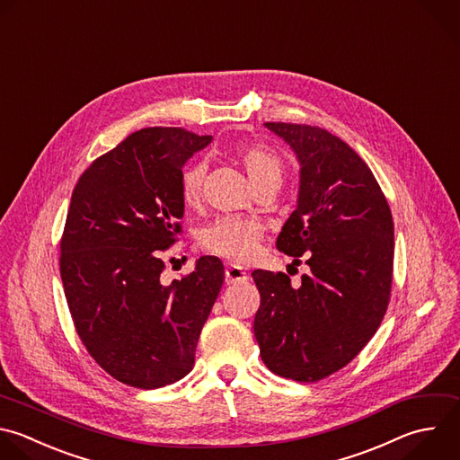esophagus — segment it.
<instances>
[{"mask_svg":"<svg viewBox=\"0 0 460 460\" xmlns=\"http://www.w3.org/2000/svg\"><path fill=\"white\" fill-rule=\"evenodd\" d=\"M248 279V273L239 266H226L225 270V280L226 284H239Z\"/></svg>","mask_w":460,"mask_h":460,"instance_id":"34e87169","label":"esophagus"}]
</instances>
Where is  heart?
<instances>
[{
	"label": "heart",
	"mask_w": 460,
	"mask_h": 460,
	"mask_svg": "<svg viewBox=\"0 0 460 460\" xmlns=\"http://www.w3.org/2000/svg\"><path fill=\"white\" fill-rule=\"evenodd\" d=\"M239 158L253 181L259 185L268 178L282 176L280 160L268 149L259 146H248L239 151ZM207 174L205 162L190 164L180 178V192L181 199L189 207H196L203 194V183ZM262 235V228L259 223L243 217H221L208 225L201 232V246L223 259H228L237 264L250 262L257 250Z\"/></svg>",
	"instance_id": "1"
}]
</instances>
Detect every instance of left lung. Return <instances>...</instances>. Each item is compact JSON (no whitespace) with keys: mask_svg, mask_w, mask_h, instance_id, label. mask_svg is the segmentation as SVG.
Here are the masks:
<instances>
[{"mask_svg":"<svg viewBox=\"0 0 460 460\" xmlns=\"http://www.w3.org/2000/svg\"><path fill=\"white\" fill-rule=\"evenodd\" d=\"M300 165L296 208L277 237L305 255L298 288L279 271L252 273L261 293L253 332L264 365L295 381L345 367L377 331L390 296L394 223L367 164L338 137L300 124L266 122Z\"/></svg>","mask_w":460,"mask_h":460,"instance_id":"8db88e82","label":"left lung"}]
</instances>
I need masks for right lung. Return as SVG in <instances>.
Wrapping results in <instances>:
<instances>
[{
	"label": "right lung",
	"mask_w": 460,
	"mask_h": 460,
	"mask_svg": "<svg viewBox=\"0 0 460 460\" xmlns=\"http://www.w3.org/2000/svg\"><path fill=\"white\" fill-rule=\"evenodd\" d=\"M212 137L146 128L79 178L61 239V279L75 329L95 361L137 388H160L194 367L201 329L225 280L217 257L164 284L160 250L181 232L180 178Z\"/></svg>",
	"instance_id": "1"
}]
</instances>
